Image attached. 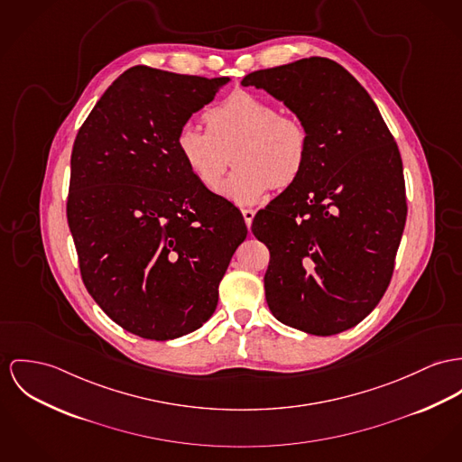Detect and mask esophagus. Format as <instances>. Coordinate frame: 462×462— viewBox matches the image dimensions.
Listing matches in <instances>:
<instances>
[{
	"label": "esophagus",
	"instance_id": "esophagus-1",
	"mask_svg": "<svg viewBox=\"0 0 462 462\" xmlns=\"http://www.w3.org/2000/svg\"><path fill=\"white\" fill-rule=\"evenodd\" d=\"M254 214L256 213H254L253 209H243V217H245V221H246V225H248V226H251Z\"/></svg>",
	"mask_w": 462,
	"mask_h": 462
}]
</instances>
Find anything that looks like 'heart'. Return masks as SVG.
Returning <instances> with one entry per match:
<instances>
[{
  "instance_id": "heart-1",
  "label": "heart",
  "mask_w": 462,
  "mask_h": 462,
  "mask_svg": "<svg viewBox=\"0 0 462 462\" xmlns=\"http://www.w3.org/2000/svg\"><path fill=\"white\" fill-rule=\"evenodd\" d=\"M208 132L186 123L176 149L186 171L214 189L230 165L237 169L219 191L237 204H258L274 186L288 188L302 176L310 160V132L293 116L280 114L273 102L237 91L204 114Z\"/></svg>"
}]
</instances>
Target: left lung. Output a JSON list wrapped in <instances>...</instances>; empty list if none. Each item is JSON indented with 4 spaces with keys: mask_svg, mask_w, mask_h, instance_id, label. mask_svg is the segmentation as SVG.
I'll list each match as a JSON object with an SVG mask.
<instances>
[{
    "mask_svg": "<svg viewBox=\"0 0 462 462\" xmlns=\"http://www.w3.org/2000/svg\"><path fill=\"white\" fill-rule=\"evenodd\" d=\"M310 132V160L251 230L271 253V313L315 336L356 327L383 297L406 223L402 162L380 110L339 63L304 58L248 73Z\"/></svg>",
    "mask_w": 462,
    "mask_h": 462,
    "instance_id": "obj_1",
    "label": "left lung"
}]
</instances>
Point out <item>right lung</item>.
<instances>
[{
  "label": "right lung",
  "mask_w": 462,
  "mask_h": 462,
  "mask_svg": "<svg viewBox=\"0 0 462 462\" xmlns=\"http://www.w3.org/2000/svg\"><path fill=\"white\" fill-rule=\"evenodd\" d=\"M230 79L149 67L121 73L80 126L67 217L80 276L125 330L169 341L213 317L217 286L248 228L204 188L176 137Z\"/></svg>",
  "instance_id": "add662e5"
}]
</instances>
